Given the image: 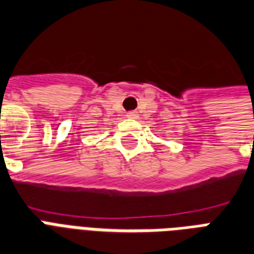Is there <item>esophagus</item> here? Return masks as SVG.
<instances>
[{"mask_svg": "<svg viewBox=\"0 0 254 254\" xmlns=\"http://www.w3.org/2000/svg\"><path fill=\"white\" fill-rule=\"evenodd\" d=\"M136 112L135 111H131V112H128V114H127V118H129V119H135V118H136Z\"/></svg>", "mask_w": 254, "mask_h": 254, "instance_id": "34e87169", "label": "esophagus"}]
</instances>
